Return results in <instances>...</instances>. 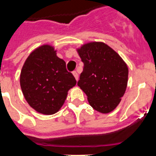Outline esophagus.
<instances>
[{
    "instance_id": "esophagus-1",
    "label": "esophagus",
    "mask_w": 156,
    "mask_h": 156,
    "mask_svg": "<svg viewBox=\"0 0 156 156\" xmlns=\"http://www.w3.org/2000/svg\"><path fill=\"white\" fill-rule=\"evenodd\" d=\"M73 75L74 76V78H75L76 80L78 81V73H77L76 71H73Z\"/></svg>"
}]
</instances>
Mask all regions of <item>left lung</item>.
<instances>
[{
  "mask_svg": "<svg viewBox=\"0 0 156 156\" xmlns=\"http://www.w3.org/2000/svg\"><path fill=\"white\" fill-rule=\"evenodd\" d=\"M77 52L84 64L78 87L95 110L111 112L126 92L128 66L117 52L103 42L87 43Z\"/></svg>",
  "mask_w": 156,
  "mask_h": 156,
  "instance_id": "left-lung-1",
  "label": "left lung"
}]
</instances>
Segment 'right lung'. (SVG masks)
Segmentation results:
<instances>
[{
    "label": "right lung",
    "instance_id": "right-lung-1",
    "mask_svg": "<svg viewBox=\"0 0 156 156\" xmlns=\"http://www.w3.org/2000/svg\"><path fill=\"white\" fill-rule=\"evenodd\" d=\"M75 78L66 70V62L49 44L41 45L28 56L20 73L25 100L39 113L52 115L61 109Z\"/></svg>",
    "mask_w": 156,
    "mask_h": 156
}]
</instances>
